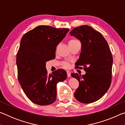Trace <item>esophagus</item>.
Segmentation results:
<instances>
[{
  "mask_svg": "<svg viewBox=\"0 0 125 125\" xmlns=\"http://www.w3.org/2000/svg\"><path fill=\"white\" fill-rule=\"evenodd\" d=\"M67 76H68V77H71V73L70 71H67Z\"/></svg>",
  "mask_w": 125,
  "mask_h": 125,
  "instance_id": "obj_1",
  "label": "esophagus"
}]
</instances>
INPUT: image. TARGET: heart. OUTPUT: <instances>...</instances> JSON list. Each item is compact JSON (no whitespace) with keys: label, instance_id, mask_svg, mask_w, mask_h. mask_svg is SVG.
Wrapping results in <instances>:
<instances>
[{"label":"heart","instance_id":"1","mask_svg":"<svg viewBox=\"0 0 125 125\" xmlns=\"http://www.w3.org/2000/svg\"><path fill=\"white\" fill-rule=\"evenodd\" d=\"M78 42V40H75V39H73V40H71L69 41V43H75V42ZM64 67H69V63L68 62H65L64 63Z\"/></svg>","mask_w":125,"mask_h":125}]
</instances>
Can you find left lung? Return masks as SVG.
Listing matches in <instances>:
<instances>
[{
  "mask_svg": "<svg viewBox=\"0 0 125 125\" xmlns=\"http://www.w3.org/2000/svg\"><path fill=\"white\" fill-rule=\"evenodd\" d=\"M69 33L81 42V53L75 65L80 68L83 66L86 72L82 76L71 74L79 82L74 97L82 103L95 102L103 96L110 86L113 63L111 51L103 36L88 25L75 27Z\"/></svg>",
  "mask_w": 125,
  "mask_h": 125,
  "instance_id": "8db88e82",
  "label": "left lung"
}]
</instances>
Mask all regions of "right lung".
I'll use <instances>...</instances> for the list:
<instances>
[{
  "mask_svg": "<svg viewBox=\"0 0 125 125\" xmlns=\"http://www.w3.org/2000/svg\"><path fill=\"white\" fill-rule=\"evenodd\" d=\"M69 30L41 25L23 36L16 55L18 80L26 95L39 105L53 103L57 84L66 79L64 69L47 73L46 62L55 58L56 47Z\"/></svg>",
  "mask_w": 125,
  "mask_h": 125,
  "instance_id": "1",
  "label": "right lung"
}]
</instances>
